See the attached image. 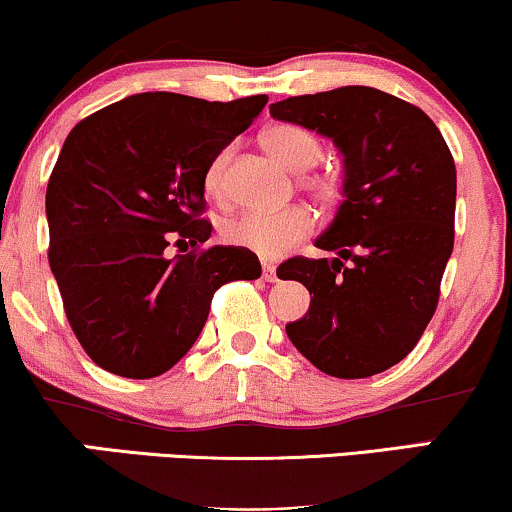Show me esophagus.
Instances as JSON below:
<instances>
[{
    "label": "esophagus",
    "mask_w": 512,
    "mask_h": 512,
    "mask_svg": "<svg viewBox=\"0 0 512 512\" xmlns=\"http://www.w3.org/2000/svg\"><path fill=\"white\" fill-rule=\"evenodd\" d=\"M262 276H264V281L274 283V281H276V267H274V264L264 262V264H262Z\"/></svg>",
    "instance_id": "obj_1"
}]
</instances>
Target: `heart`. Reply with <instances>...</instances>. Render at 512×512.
<instances>
[{
    "mask_svg": "<svg viewBox=\"0 0 512 512\" xmlns=\"http://www.w3.org/2000/svg\"><path fill=\"white\" fill-rule=\"evenodd\" d=\"M264 150L291 171L300 174V186L310 193L322 207H334L343 197V178L336 171H307L322 162L324 145L315 133L298 123H274L260 135ZM231 147H224L205 171V188L212 197H226V169H229ZM315 229L310 209L291 205L267 212H245L224 226V240L236 248L250 250L264 260H274L288 252L295 243L307 238Z\"/></svg>",
    "mask_w": 512,
    "mask_h": 512,
    "instance_id": "b5f03b06",
    "label": "heart"
}]
</instances>
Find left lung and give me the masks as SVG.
I'll list each match as a JSON object with an SVG mask.
<instances>
[{
    "label": "left lung",
    "instance_id": "8db88e82",
    "mask_svg": "<svg viewBox=\"0 0 512 512\" xmlns=\"http://www.w3.org/2000/svg\"><path fill=\"white\" fill-rule=\"evenodd\" d=\"M269 112L334 140L346 164V200L317 238L338 257L298 255L276 272L312 295L286 334L329 377L386 372L439 305L455 236L451 150L420 107L365 85L288 97Z\"/></svg>",
    "mask_w": 512,
    "mask_h": 512
}]
</instances>
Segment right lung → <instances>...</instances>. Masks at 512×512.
I'll return each mask as SVG.
<instances>
[{"mask_svg":"<svg viewBox=\"0 0 512 512\" xmlns=\"http://www.w3.org/2000/svg\"><path fill=\"white\" fill-rule=\"evenodd\" d=\"M267 100L140 92L73 126L47 183V255L95 365L159 377L193 348L217 288L260 279L255 252L205 248L202 214L207 164ZM169 244L187 255L171 258Z\"/></svg>","mask_w":512,"mask_h":512,"instance_id":"right-lung-1","label":"right lung"}]
</instances>
